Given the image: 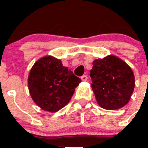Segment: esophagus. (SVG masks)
I'll use <instances>...</instances> for the list:
<instances>
[{"instance_id": "obj_1", "label": "esophagus", "mask_w": 148, "mask_h": 148, "mask_svg": "<svg viewBox=\"0 0 148 148\" xmlns=\"http://www.w3.org/2000/svg\"><path fill=\"white\" fill-rule=\"evenodd\" d=\"M82 80L83 81V82H86V81L87 80V75H82Z\"/></svg>"}]
</instances>
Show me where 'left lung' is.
<instances>
[{"mask_svg":"<svg viewBox=\"0 0 148 148\" xmlns=\"http://www.w3.org/2000/svg\"><path fill=\"white\" fill-rule=\"evenodd\" d=\"M92 65L91 87L98 104L108 110L126 105L135 87V77L130 66L113 55L94 60Z\"/></svg>","mask_w":148,"mask_h":148,"instance_id":"8db88e82","label":"left lung"}]
</instances>
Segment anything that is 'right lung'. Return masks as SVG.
<instances>
[{
	"instance_id": "1",
	"label": "right lung",
	"mask_w": 148,
	"mask_h": 148,
	"mask_svg": "<svg viewBox=\"0 0 148 148\" xmlns=\"http://www.w3.org/2000/svg\"><path fill=\"white\" fill-rule=\"evenodd\" d=\"M82 82L61 60L46 56L30 70L28 87L34 102L42 110L57 112L69 103L75 89Z\"/></svg>"
}]
</instances>
